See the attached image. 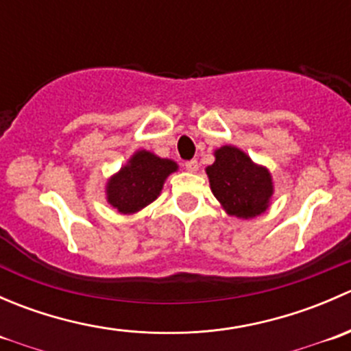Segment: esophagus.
I'll return each mask as SVG.
<instances>
[{
	"instance_id": "34e87169",
	"label": "esophagus",
	"mask_w": 351,
	"mask_h": 351,
	"mask_svg": "<svg viewBox=\"0 0 351 351\" xmlns=\"http://www.w3.org/2000/svg\"><path fill=\"white\" fill-rule=\"evenodd\" d=\"M185 169H186V171H197V169H198L197 159H190V161H186L185 162Z\"/></svg>"
}]
</instances>
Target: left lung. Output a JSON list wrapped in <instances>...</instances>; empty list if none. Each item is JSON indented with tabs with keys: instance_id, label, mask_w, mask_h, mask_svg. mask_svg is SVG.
<instances>
[{
	"instance_id": "8db88e82",
	"label": "left lung",
	"mask_w": 351,
	"mask_h": 351,
	"mask_svg": "<svg viewBox=\"0 0 351 351\" xmlns=\"http://www.w3.org/2000/svg\"><path fill=\"white\" fill-rule=\"evenodd\" d=\"M212 193L229 215L251 219L265 212L274 195L267 168L254 165L241 149L224 146L215 151L214 165L207 166Z\"/></svg>"
}]
</instances>
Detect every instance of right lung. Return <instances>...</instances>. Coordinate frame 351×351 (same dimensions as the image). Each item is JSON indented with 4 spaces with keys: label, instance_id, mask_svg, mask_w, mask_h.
I'll use <instances>...</instances> for the list:
<instances>
[{
    "label": "right lung",
    "instance_id": "obj_1",
    "mask_svg": "<svg viewBox=\"0 0 351 351\" xmlns=\"http://www.w3.org/2000/svg\"><path fill=\"white\" fill-rule=\"evenodd\" d=\"M176 162L137 151L130 161L107 183V200L122 214H134L158 198L162 183L176 171Z\"/></svg>",
    "mask_w": 351,
    "mask_h": 351
}]
</instances>
